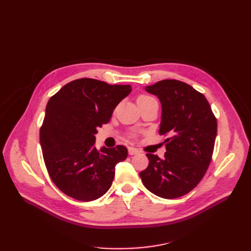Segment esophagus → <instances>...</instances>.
Wrapping results in <instances>:
<instances>
[{"label": "esophagus", "instance_id": "esophagus-1", "mask_svg": "<svg viewBox=\"0 0 251 251\" xmlns=\"http://www.w3.org/2000/svg\"><path fill=\"white\" fill-rule=\"evenodd\" d=\"M128 154L130 155H136V154H139V151L136 149V148H133V147H130L128 148Z\"/></svg>", "mask_w": 251, "mask_h": 251}]
</instances>
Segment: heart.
<instances>
[{"label": "heart", "mask_w": 251, "mask_h": 251, "mask_svg": "<svg viewBox=\"0 0 251 251\" xmlns=\"http://www.w3.org/2000/svg\"><path fill=\"white\" fill-rule=\"evenodd\" d=\"M154 98L151 97L149 95H146V94H141L138 96L137 98V102L138 103H142V102H147V101H150V100H153Z\"/></svg>", "instance_id": "b5f03b06"}]
</instances>
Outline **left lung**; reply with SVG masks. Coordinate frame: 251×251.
<instances>
[{
    "label": "left lung",
    "mask_w": 251,
    "mask_h": 251,
    "mask_svg": "<svg viewBox=\"0 0 251 251\" xmlns=\"http://www.w3.org/2000/svg\"><path fill=\"white\" fill-rule=\"evenodd\" d=\"M162 104L159 134L165 139L164 158L147 154L148 168L139 176L151 193L175 199L194 189L204 177L214 153L217 118L205 96L177 79L146 88Z\"/></svg>",
    "instance_id": "8db88e82"
}]
</instances>
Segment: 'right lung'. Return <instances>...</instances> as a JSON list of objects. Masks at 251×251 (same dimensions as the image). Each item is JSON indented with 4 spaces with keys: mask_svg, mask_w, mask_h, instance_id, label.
Here are the masks:
<instances>
[{
    "mask_svg": "<svg viewBox=\"0 0 251 251\" xmlns=\"http://www.w3.org/2000/svg\"><path fill=\"white\" fill-rule=\"evenodd\" d=\"M131 91L130 85L79 78L49 100L40 130L41 147L51 180L67 196L89 202L109 191L115 165L126 160L127 149L98 150L94 135Z\"/></svg>",
    "mask_w": 251,
    "mask_h": 251,
    "instance_id": "1",
    "label": "right lung"
}]
</instances>
